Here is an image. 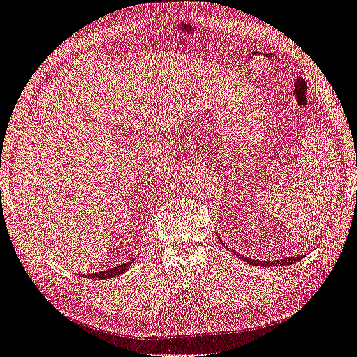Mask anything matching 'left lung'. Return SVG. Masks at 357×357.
I'll use <instances>...</instances> for the list:
<instances>
[{"mask_svg":"<svg viewBox=\"0 0 357 357\" xmlns=\"http://www.w3.org/2000/svg\"><path fill=\"white\" fill-rule=\"evenodd\" d=\"M243 257V256H242ZM305 256H297V257H285V259H280V260H274V261H260V260H251L248 257H243V260L246 264H251V265H256V266H285V265H291V264H296V261L302 260Z\"/></svg>","mask_w":357,"mask_h":357,"instance_id":"obj_1","label":"left lung"}]
</instances>
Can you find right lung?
Wrapping results in <instances>:
<instances>
[{"mask_svg":"<svg viewBox=\"0 0 357 357\" xmlns=\"http://www.w3.org/2000/svg\"><path fill=\"white\" fill-rule=\"evenodd\" d=\"M132 264V260H129L128 264H123V265H119L115 268H111V270H106V271H100V273H96V274H89L87 278H96V279H112V278H117V275H120L121 273H125L129 265Z\"/></svg>","mask_w":357,"mask_h":357,"instance_id":"1","label":"right lung"}]
</instances>
